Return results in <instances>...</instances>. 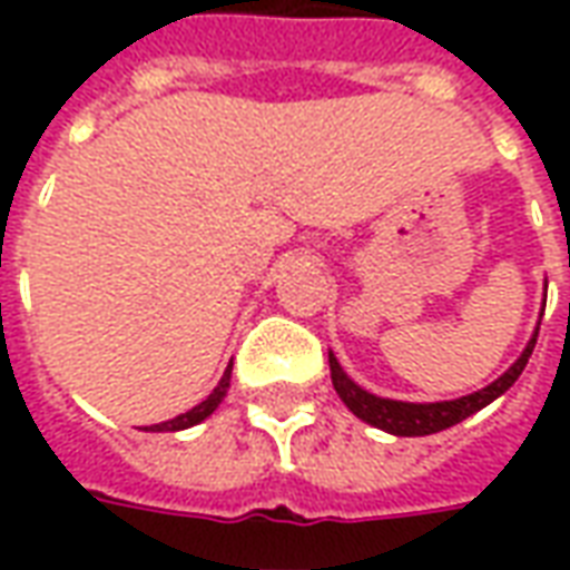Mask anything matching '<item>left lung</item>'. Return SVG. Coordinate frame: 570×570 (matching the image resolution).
Listing matches in <instances>:
<instances>
[{
  "mask_svg": "<svg viewBox=\"0 0 570 570\" xmlns=\"http://www.w3.org/2000/svg\"><path fill=\"white\" fill-rule=\"evenodd\" d=\"M225 387H228V375H225V379H219V384L213 387L210 396H207V400H200L198 406L188 409V412H183V415H176V419H170V421H161V424H155V428H149V430L151 433H176V430L195 428V424H200L204 419H210L213 412L219 409V403H223V396H225Z\"/></svg>",
  "mask_w": 570,
  "mask_h": 570,
  "instance_id": "left-lung-1",
  "label": "left lung"
}]
</instances>
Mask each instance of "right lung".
I'll return each instance as SVG.
<instances>
[{"label": "right lung", "instance_id": "obj_1", "mask_svg": "<svg viewBox=\"0 0 570 570\" xmlns=\"http://www.w3.org/2000/svg\"><path fill=\"white\" fill-rule=\"evenodd\" d=\"M538 338H531L528 347L522 351V357L515 360L510 370L503 372L498 382L485 387V391H476V394L461 396L454 403H396V400H382V396L366 394L363 387L351 382V379H342V384H335L338 396L345 400V406L363 419L372 428L384 430V433H394V436H428V433H436V430H445L464 421L466 415H473L482 406H489L494 396L507 391L510 384L522 375L528 357H531V347H534ZM338 366V363H333Z\"/></svg>", "mask_w": 570, "mask_h": 570}]
</instances>
